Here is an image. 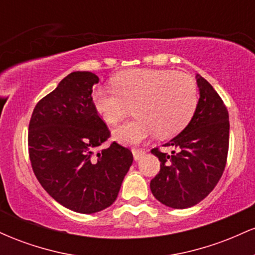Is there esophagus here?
Masks as SVG:
<instances>
[{
  "mask_svg": "<svg viewBox=\"0 0 255 255\" xmlns=\"http://www.w3.org/2000/svg\"><path fill=\"white\" fill-rule=\"evenodd\" d=\"M131 152H133L134 159H135V160H139L140 158L144 157V154H145V151L142 150V148H133Z\"/></svg>",
  "mask_w": 255,
  "mask_h": 255,
  "instance_id": "34e87169",
  "label": "esophagus"
}]
</instances>
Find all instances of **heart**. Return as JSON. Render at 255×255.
<instances>
[{"label": "heart", "instance_id": "1", "mask_svg": "<svg viewBox=\"0 0 255 255\" xmlns=\"http://www.w3.org/2000/svg\"><path fill=\"white\" fill-rule=\"evenodd\" d=\"M111 85L113 89L95 87L91 101L108 125L121 121L131 105L135 118L113 130L121 144H137L154 133L159 137L175 135L189 124L198 107L197 84L183 73L134 68L118 73Z\"/></svg>", "mask_w": 255, "mask_h": 255}]
</instances>
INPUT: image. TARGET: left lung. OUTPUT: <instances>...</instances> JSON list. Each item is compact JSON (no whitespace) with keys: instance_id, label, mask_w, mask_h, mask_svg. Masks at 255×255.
<instances>
[{"instance_id":"8db88e82","label":"left lung","mask_w":255,"mask_h":255,"mask_svg":"<svg viewBox=\"0 0 255 255\" xmlns=\"http://www.w3.org/2000/svg\"><path fill=\"white\" fill-rule=\"evenodd\" d=\"M197 110L184 129L164 146L152 148L160 170L150 188L158 201L172 209L192 207L213 191L223 175L229 150V114L211 84L197 75Z\"/></svg>"}]
</instances>
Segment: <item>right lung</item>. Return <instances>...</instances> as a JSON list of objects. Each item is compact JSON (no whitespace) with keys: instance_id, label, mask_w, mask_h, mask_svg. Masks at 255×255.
I'll return each mask as SVG.
<instances>
[{"instance_id":"add662e5","label":"right lung","mask_w":255,"mask_h":255,"mask_svg":"<svg viewBox=\"0 0 255 255\" xmlns=\"http://www.w3.org/2000/svg\"><path fill=\"white\" fill-rule=\"evenodd\" d=\"M99 78L73 72L38 102L28 125V154L42 187L57 203L79 213H95L118 198L133 163L129 148L114 141L93 108L91 95Z\"/></svg>"}]
</instances>
